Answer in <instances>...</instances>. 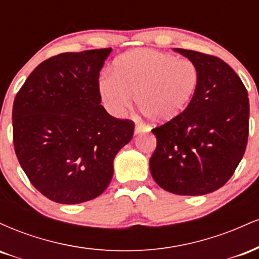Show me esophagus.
<instances>
[{
    "instance_id": "obj_1",
    "label": "esophagus",
    "mask_w": 259,
    "mask_h": 259,
    "mask_svg": "<svg viewBox=\"0 0 259 259\" xmlns=\"http://www.w3.org/2000/svg\"><path fill=\"white\" fill-rule=\"evenodd\" d=\"M144 132H145L144 126H140V125L135 126V134H140V133H144Z\"/></svg>"
}]
</instances>
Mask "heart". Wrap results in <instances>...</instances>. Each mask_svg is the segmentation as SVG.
I'll return each instance as SVG.
<instances>
[{"mask_svg":"<svg viewBox=\"0 0 259 259\" xmlns=\"http://www.w3.org/2000/svg\"><path fill=\"white\" fill-rule=\"evenodd\" d=\"M200 70L187 58L156 50H136L115 59L113 74L99 82L106 108L120 117L133 105L148 120L164 123L180 114L194 97Z\"/></svg>","mask_w":259,"mask_h":259,"instance_id":"obj_1","label":"heart"}]
</instances>
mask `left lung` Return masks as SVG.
Returning a JSON list of instances; mask_svg holds the SVG:
<instances>
[{
	"instance_id": "1",
	"label": "left lung",
	"mask_w": 259,
	"mask_h": 259,
	"mask_svg": "<svg viewBox=\"0 0 259 259\" xmlns=\"http://www.w3.org/2000/svg\"><path fill=\"white\" fill-rule=\"evenodd\" d=\"M175 51L197 65L200 82L180 114L152 129L157 146L151 174L175 195H206L225 185L242 159L248 140V94L223 59L191 50Z\"/></svg>"
}]
</instances>
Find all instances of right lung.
<instances>
[{"label": "right lung", "mask_w": 259, "mask_h": 259, "mask_svg": "<svg viewBox=\"0 0 259 259\" xmlns=\"http://www.w3.org/2000/svg\"><path fill=\"white\" fill-rule=\"evenodd\" d=\"M109 52L50 57L14 99L17 158L32 186L57 203H81L102 194L115 154L134 135L133 120L112 117L101 105L100 70Z\"/></svg>", "instance_id": "obj_1"}]
</instances>
